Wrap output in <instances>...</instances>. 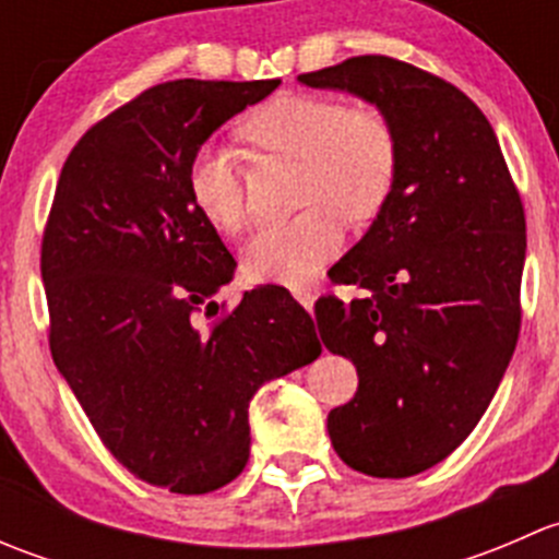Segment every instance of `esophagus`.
Returning <instances> with one entry per match:
<instances>
[{
	"label": "esophagus",
	"mask_w": 559,
	"mask_h": 559,
	"mask_svg": "<svg viewBox=\"0 0 559 559\" xmlns=\"http://www.w3.org/2000/svg\"><path fill=\"white\" fill-rule=\"evenodd\" d=\"M292 295H295V300L300 302L302 308H306V311H313V302H316V292L311 289V286H302V289H295L292 292Z\"/></svg>",
	"instance_id": "esophagus-1"
}]
</instances>
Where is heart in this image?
I'll use <instances>...</instances> for the list:
<instances>
[{
  "label": "heart",
  "mask_w": 559,
  "mask_h": 559,
  "mask_svg": "<svg viewBox=\"0 0 559 559\" xmlns=\"http://www.w3.org/2000/svg\"><path fill=\"white\" fill-rule=\"evenodd\" d=\"M240 138L270 154L300 162V202L289 222L259 229L243 248L248 278L306 286L346 240V218L365 224L381 213L397 178V138L381 110L346 107L335 97L284 92L253 107ZM186 186L197 211L222 233L246 224L243 170L233 151L202 145Z\"/></svg>",
  "instance_id": "1"
}]
</instances>
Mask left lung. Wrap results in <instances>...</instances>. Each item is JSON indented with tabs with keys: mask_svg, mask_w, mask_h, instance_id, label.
<instances>
[{
	"mask_svg": "<svg viewBox=\"0 0 559 559\" xmlns=\"http://www.w3.org/2000/svg\"><path fill=\"white\" fill-rule=\"evenodd\" d=\"M297 81L376 105L397 138L386 205L330 270L370 297H324L316 324L359 376L326 416L337 456L376 478L416 476L471 436L516 348L522 200L487 116L452 83L389 56Z\"/></svg>",
	"mask_w": 559,
	"mask_h": 559,
	"instance_id": "1",
	"label": "left lung"
}]
</instances>
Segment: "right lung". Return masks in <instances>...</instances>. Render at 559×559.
Returning <instances> with one entry per match:
<instances>
[{
    "instance_id": "1",
    "label": "right lung",
    "mask_w": 559,
    "mask_h": 559,
    "mask_svg": "<svg viewBox=\"0 0 559 559\" xmlns=\"http://www.w3.org/2000/svg\"><path fill=\"white\" fill-rule=\"evenodd\" d=\"M281 81L159 83L94 123L61 167L43 235L50 354L110 454L143 481L205 495L248 462L257 389L321 354L281 286L200 311L238 262L189 197V162Z\"/></svg>"
}]
</instances>
